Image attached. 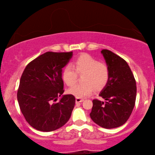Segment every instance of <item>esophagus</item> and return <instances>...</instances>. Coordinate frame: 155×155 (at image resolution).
<instances>
[{
	"mask_svg": "<svg viewBox=\"0 0 155 155\" xmlns=\"http://www.w3.org/2000/svg\"><path fill=\"white\" fill-rule=\"evenodd\" d=\"M84 101L83 99H80V98H76L75 99V102L76 103H80V102H82Z\"/></svg>",
	"mask_w": 155,
	"mask_h": 155,
	"instance_id": "1",
	"label": "esophagus"
}]
</instances>
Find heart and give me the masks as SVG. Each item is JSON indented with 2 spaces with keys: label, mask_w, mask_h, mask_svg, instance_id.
Instances as JSON below:
<instances>
[{
  "label": "heart",
  "mask_w": 155,
  "mask_h": 155,
  "mask_svg": "<svg viewBox=\"0 0 155 155\" xmlns=\"http://www.w3.org/2000/svg\"><path fill=\"white\" fill-rule=\"evenodd\" d=\"M82 75L83 83L70 88L68 93L76 98H84L92 94L94 88L101 90L109 79V69L88 54H82L74 61L73 66L67 65L62 71V78L68 86H73L78 80V74Z\"/></svg>",
  "instance_id": "b5f03b06"
}]
</instances>
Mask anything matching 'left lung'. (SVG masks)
Wrapping results in <instances>:
<instances>
[{"label":"left lung","mask_w":155,"mask_h":155,"mask_svg":"<svg viewBox=\"0 0 155 155\" xmlns=\"http://www.w3.org/2000/svg\"><path fill=\"white\" fill-rule=\"evenodd\" d=\"M101 54L109 69V79L99 94L105 101L94 99L90 115L98 126L115 128L124 125L132 113L136 99V82L126 61L107 49Z\"/></svg>","instance_id":"8db88e82"}]
</instances>
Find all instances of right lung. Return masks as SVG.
<instances>
[{
  "instance_id": "1",
  "label": "right lung",
  "mask_w": 155,
  "mask_h": 155,
  "mask_svg": "<svg viewBox=\"0 0 155 155\" xmlns=\"http://www.w3.org/2000/svg\"><path fill=\"white\" fill-rule=\"evenodd\" d=\"M73 52H46L31 61L21 76L18 91L20 110L34 128L50 132L66 124L75 104L72 94H64L63 68ZM58 103H53L58 97Z\"/></svg>"
}]
</instances>
